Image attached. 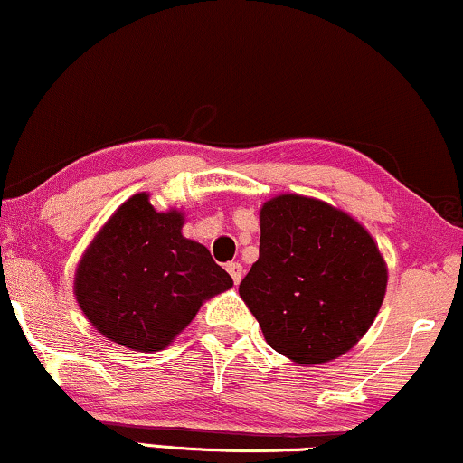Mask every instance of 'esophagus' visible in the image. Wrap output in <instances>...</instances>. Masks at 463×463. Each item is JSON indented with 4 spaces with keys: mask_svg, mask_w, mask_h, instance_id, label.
<instances>
[{
    "mask_svg": "<svg viewBox=\"0 0 463 463\" xmlns=\"http://www.w3.org/2000/svg\"><path fill=\"white\" fill-rule=\"evenodd\" d=\"M226 271L231 273L232 282H235V284L241 282V278H243V267H241V262H228Z\"/></svg>",
    "mask_w": 463,
    "mask_h": 463,
    "instance_id": "34e87169",
    "label": "esophagus"
}]
</instances>
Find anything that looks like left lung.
Segmentation results:
<instances>
[{
	"mask_svg": "<svg viewBox=\"0 0 463 463\" xmlns=\"http://www.w3.org/2000/svg\"><path fill=\"white\" fill-rule=\"evenodd\" d=\"M387 267L370 232L323 201L282 194L262 204L259 260L239 284L269 346L316 365L370 329Z\"/></svg>",
	"mask_w": 463,
	"mask_h": 463,
	"instance_id": "left-lung-1",
	"label": "left lung"
}]
</instances>
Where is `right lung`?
Segmentation results:
<instances>
[{"instance_id": "obj_1", "label": "right lung", "mask_w": 463, "mask_h": 463, "mask_svg": "<svg viewBox=\"0 0 463 463\" xmlns=\"http://www.w3.org/2000/svg\"><path fill=\"white\" fill-rule=\"evenodd\" d=\"M184 215L157 213L147 194L117 209L76 269V301L102 335L156 353L232 278L204 245L181 235Z\"/></svg>"}]
</instances>
